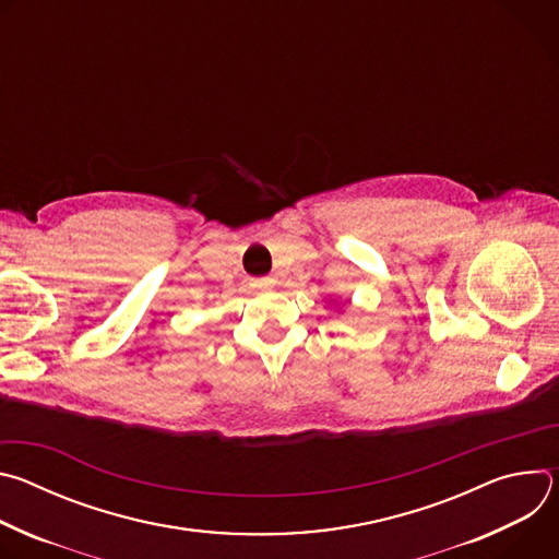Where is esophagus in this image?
Returning a JSON list of instances; mask_svg holds the SVG:
<instances>
[{
	"instance_id": "34e87169",
	"label": "esophagus",
	"mask_w": 559,
	"mask_h": 559,
	"mask_svg": "<svg viewBox=\"0 0 559 559\" xmlns=\"http://www.w3.org/2000/svg\"><path fill=\"white\" fill-rule=\"evenodd\" d=\"M257 285L263 287V289H270V287H274V278H259Z\"/></svg>"
}]
</instances>
